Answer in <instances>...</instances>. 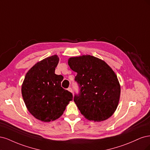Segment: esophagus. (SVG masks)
I'll return each mask as SVG.
<instances>
[{
  "mask_svg": "<svg viewBox=\"0 0 150 150\" xmlns=\"http://www.w3.org/2000/svg\"><path fill=\"white\" fill-rule=\"evenodd\" d=\"M68 90H69V91H70V92H72V88H71V87H69V88H68Z\"/></svg>",
  "mask_w": 150,
  "mask_h": 150,
  "instance_id": "esophagus-1",
  "label": "esophagus"
}]
</instances>
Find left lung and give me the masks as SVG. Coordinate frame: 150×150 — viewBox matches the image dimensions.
Listing matches in <instances>:
<instances>
[{
  "instance_id": "8db88e82",
  "label": "left lung",
  "mask_w": 150,
  "mask_h": 150,
  "mask_svg": "<svg viewBox=\"0 0 150 150\" xmlns=\"http://www.w3.org/2000/svg\"><path fill=\"white\" fill-rule=\"evenodd\" d=\"M69 65L76 72L75 81L79 92L74 100L81 113L89 120L108 119L117 108L120 86L115 72L106 63L91 55L70 58Z\"/></svg>"
}]
</instances>
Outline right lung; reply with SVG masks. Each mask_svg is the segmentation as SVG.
<instances>
[{"label":"right lung","instance_id":"1","mask_svg":"<svg viewBox=\"0 0 150 150\" xmlns=\"http://www.w3.org/2000/svg\"><path fill=\"white\" fill-rule=\"evenodd\" d=\"M59 59L57 55L37 63L27 73L22 86L26 107L33 117L49 122L59 118L73 95L61 86L64 76L56 75Z\"/></svg>","mask_w":150,"mask_h":150}]
</instances>
